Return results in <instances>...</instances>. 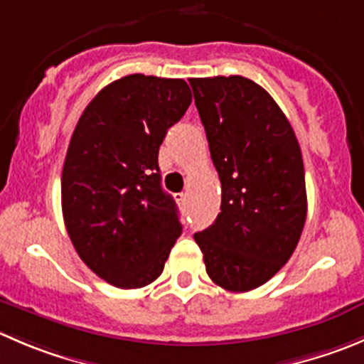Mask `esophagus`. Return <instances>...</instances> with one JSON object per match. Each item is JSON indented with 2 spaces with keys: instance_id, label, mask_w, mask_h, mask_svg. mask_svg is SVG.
<instances>
[{
  "instance_id": "34e87169",
  "label": "esophagus",
  "mask_w": 364,
  "mask_h": 364,
  "mask_svg": "<svg viewBox=\"0 0 364 364\" xmlns=\"http://www.w3.org/2000/svg\"><path fill=\"white\" fill-rule=\"evenodd\" d=\"M176 200L179 203V206H185V204H186V193H176Z\"/></svg>"
}]
</instances>
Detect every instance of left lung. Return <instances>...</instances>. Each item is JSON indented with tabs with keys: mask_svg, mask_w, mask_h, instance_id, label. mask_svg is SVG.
Wrapping results in <instances>:
<instances>
[{
	"mask_svg": "<svg viewBox=\"0 0 364 364\" xmlns=\"http://www.w3.org/2000/svg\"><path fill=\"white\" fill-rule=\"evenodd\" d=\"M190 87L222 185L220 213L193 238L215 284L254 290L290 259L304 229L301 147L283 110L252 80L192 77Z\"/></svg>",
	"mask_w": 364,
	"mask_h": 364,
	"instance_id": "left-lung-1",
	"label": "left lung"
}]
</instances>
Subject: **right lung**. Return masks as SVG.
<instances>
[{"instance_id":"obj_1","label":"right lung","mask_w":364,"mask_h":364,"mask_svg":"<svg viewBox=\"0 0 364 364\" xmlns=\"http://www.w3.org/2000/svg\"><path fill=\"white\" fill-rule=\"evenodd\" d=\"M192 103L185 80L129 74L81 114L62 171L67 232L94 274L124 290L153 283L181 235L158 151Z\"/></svg>"}]
</instances>
